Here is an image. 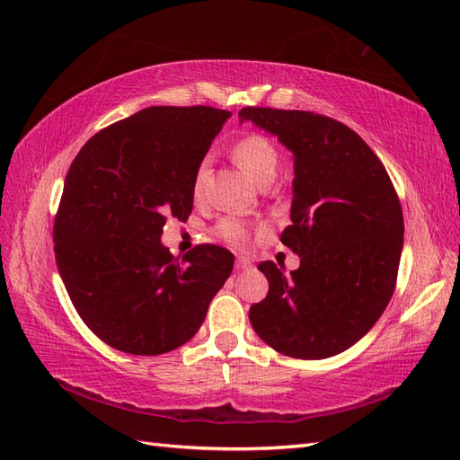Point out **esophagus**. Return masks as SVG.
Instances as JSON below:
<instances>
[{
    "mask_svg": "<svg viewBox=\"0 0 460 460\" xmlns=\"http://www.w3.org/2000/svg\"><path fill=\"white\" fill-rule=\"evenodd\" d=\"M235 269H237V270L251 269V261H249L247 257H237V261H235Z\"/></svg>",
    "mask_w": 460,
    "mask_h": 460,
    "instance_id": "obj_1",
    "label": "esophagus"
}]
</instances>
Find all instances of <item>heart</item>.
<instances>
[{"mask_svg": "<svg viewBox=\"0 0 460 460\" xmlns=\"http://www.w3.org/2000/svg\"><path fill=\"white\" fill-rule=\"evenodd\" d=\"M233 160L237 162L239 168L245 172L249 178L257 185L270 183L275 180L277 168H279V150L267 136L261 134H249L245 138H241L235 146H233ZM209 162L201 160L198 170L193 175V195L199 198L203 191L205 175H208ZM215 233L227 241L233 247H245L249 243V227L239 219H223Z\"/></svg>", "mask_w": 460, "mask_h": 460, "instance_id": "obj_1", "label": "heart"}]
</instances>
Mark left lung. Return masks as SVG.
<instances>
[{
    "mask_svg": "<svg viewBox=\"0 0 460 460\" xmlns=\"http://www.w3.org/2000/svg\"><path fill=\"white\" fill-rule=\"evenodd\" d=\"M239 122L277 136L295 160L280 241L300 267L287 275L261 262L269 295L251 306V324L285 356H336L367 334L394 295L403 213L392 180L369 146L328 116L247 106Z\"/></svg>",
    "mask_w": 460,
    "mask_h": 460,
    "instance_id": "8db88e82",
    "label": "left lung"
}]
</instances>
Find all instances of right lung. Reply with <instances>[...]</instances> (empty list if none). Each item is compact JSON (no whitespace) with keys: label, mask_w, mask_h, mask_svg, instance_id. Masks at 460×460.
I'll return each mask as SVG.
<instances>
[{"label":"right lung","mask_w":460,"mask_h":460,"mask_svg":"<svg viewBox=\"0 0 460 460\" xmlns=\"http://www.w3.org/2000/svg\"><path fill=\"white\" fill-rule=\"evenodd\" d=\"M231 112L150 106L86 142L68 168L53 241L58 275L96 336L134 356L190 341L233 270L227 249L175 259L165 217L193 208V175Z\"/></svg>","instance_id":"obj_1"}]
</instances>
